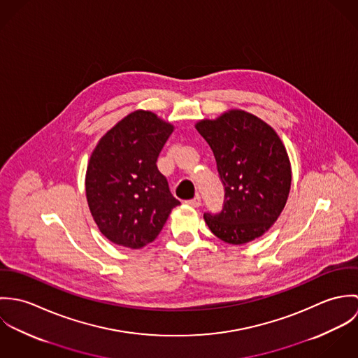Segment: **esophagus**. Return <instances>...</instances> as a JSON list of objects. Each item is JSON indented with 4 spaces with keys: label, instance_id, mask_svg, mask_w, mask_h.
<instances>
[{
    "label": "esophagus",
    "instance_id": "1",
    "mask_svg": "<svg viewBox=\"0 0 358 358\" xmlns=\"http://www.w3.org/2000/svg\"><path fill=\"white\" fill-rule=\"evenodd\" d=\"M186 204L190 205V206H194V208H197V206H200V204H201V197H200V196H196L194 199H192V200H187V201H186Z\"/></svg>",
    "mask_w": 358,
    "mask_h": 358
}]
</instances>
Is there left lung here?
<instances>
[{
  "instance_id": "8db88e82",
  "label": "left lung",
  "mask_w": 358,
  "mask_h": 358,
  "mask_svg": "<svg viewBox=\"0 0 358 358\" xmlns=\"http://www.w3.org/2000/svg\"><path fill=\"white\" fill-rule=\"evenodd\" d=\"M196 129L212 149L224 186L222 212L204 215L209 230L233 245L263 236L291 190V162L282 141L267 122L238 108L200 120Z\"/></svg>"
}]
</instances>
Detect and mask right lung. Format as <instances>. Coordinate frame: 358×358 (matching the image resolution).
I'll return each instance as SVG.
<instances>
[{"mask_svg":"<svg viewBox=\"0 0 358 358\" xmlns=\"http://www.w3.org/2000/svg\"><path fill=\"white\" fill-rule=\"evenodd\" d=\"M173 125L153 111L136 110L107 131L91 154L85 193L103 236L139 250L154 241L180 204L157 168Z\"/></svg>","mask_w":358,"mask_h":358,"instance_id":"right-lung-1","label":"right lung"}]
</instances>
